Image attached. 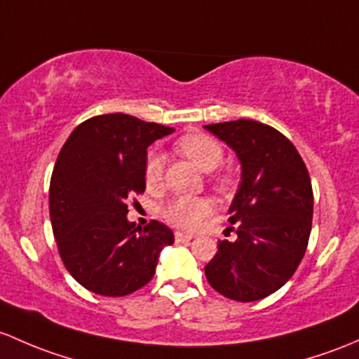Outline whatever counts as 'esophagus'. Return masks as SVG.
I'll return each mask as SVG.
<instances>
[{"label": "esophagus", "mask_w": 359, "mask_h": 359, "mask_svg": "<svg viewBox=\"0 0 359 359\" xmlns=\"http://www.w3.org/2000/svg\"><path fill=\"white\" fill-rule=\"evenodd\" d=\"M192 239V236L184 232H175V243H189Z\"/></svg>", "instance_id": "obj_1"}]
</instances>
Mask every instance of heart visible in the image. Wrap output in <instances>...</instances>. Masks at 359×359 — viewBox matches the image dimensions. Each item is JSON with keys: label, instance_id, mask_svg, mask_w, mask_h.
Masks as SVG:
<instances>
[{"label": "heart", "instance_id": "obj_1", "mask_svg": "<svg viewBox=\"0 0 359 359\" xmlns=\"http://www.w3.org/2000/svg\"><path fill=\"white\" fill-rule=\"evenodd\" d=\"M177 149L187 156L192 163L198 165L205 172H213L215 168L220 167L224 160V149L220 142L208 134L194 132L187 134L177 141ZM163 170L165 161L160 151L151 149L146 156L144 163V180L148 189H156L163 182ZM213 186L217 189H225L227 187V179L225 177H215ZM213 211V205L206 198H196V196H179L167 203L161 210V215L167 222L182 230H196L203 225V222L210 217Z\"/></svg>", "mask_w": 359, "mask_h": 359}]
</instances>
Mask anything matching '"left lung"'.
Returning <instances> with one entry per match:
<instances>
[{
    "label": "left lung",
    "mask_w": 359,
    "mask_h": 359,
    "mask_svg": "<svg viewBox=\"0 0 359 359\" xmlns=\"http://www.w3.org/2000/svg\"><path fill=\"white\" fill-rule=\"evenodd\" d=\"M205 129L236 151L243 168L229 208L237 239L218 243L206 278L229 299H263L292 277L306 252L313 218L308 168L292 142L262 122L239 118Z\"/></svg>",
    "instance_id": "8db88e82"
}]
</instances>
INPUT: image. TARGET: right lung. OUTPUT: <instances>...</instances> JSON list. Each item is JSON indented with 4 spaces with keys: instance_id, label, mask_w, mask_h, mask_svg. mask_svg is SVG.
Listing matches in <instances>:
<instances>
[{
    "instance_id": "add662e5",
    "label": "right lung",
    "mask_w": 359,
    "mask_h": 359,
    "mask_svg": "<svg viewBox=\"0 0 359 359\" xmlns=\"http://www.w3.org/2000/svg\"><path fill=\"white\" fill-rule=\"evenodd\" d=\"M173 129L126 113L77 126L56 158L50 217L65 269L90 292L127 296L153 278L158 256L173 244L167 225L127 220V203L146 189L148 146Z\"/></svg>"
}]
</instances>
